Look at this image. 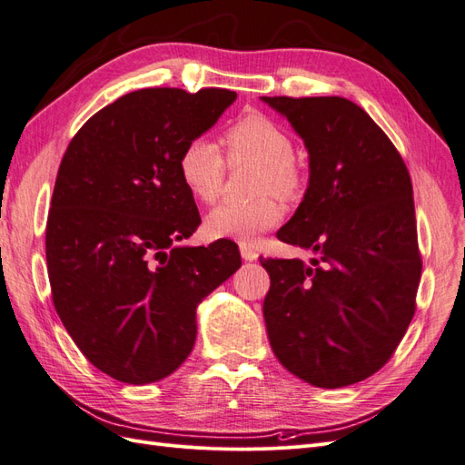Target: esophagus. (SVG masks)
<instances>
[{
    "mask_svg": "<svg viewBox=\"0 0 465 465\" xmlns=\"http://www.w3.org/2000/svg\"><path fill=\"white\" fill-rule=\"evenodd\" d=\"M241 256H242V260H246V262H254V260L258 258L256 250H254V248H250V246H246V244H242V246H241Z\"/></svg>",
    "mask_w": 465,
    "mask_h": 465,
    "instance_id": "esophagus-1",
    "label": "esophagus"
}]
</instances>
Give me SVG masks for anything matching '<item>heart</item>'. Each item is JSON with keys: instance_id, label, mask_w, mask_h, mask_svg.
I'll return each mask as SVG.
<instances>
[{"instance_id": "1", "label": "heart", "mask_w": 465, "mask_h": 465, "mask_svg": "<svg viewBox=\"0 0 465 465\" xmlns=\"http://www.w3.org/2000/svg\"><path fill=\"white\" fill-rule=\"evenodd\" d=\"M223 145L227 162L213 142L205 137L192 139L178 157V174L193 200L213 203L223 192L227 163L256 164L254 192L262 198L248 203L224 202L205 219V232L213 241L252 244L283 217V207L270 193L294 198L304 184L302 168L294 159L289 132L262 112H248L231 124L223 134Z\"/></svg>"}]
</instances>
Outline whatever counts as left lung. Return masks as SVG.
Masks as SVG:
<instances>
[{
  "label": "left lung",
  "mask_w": 465,
  "mask_h": 465,
  "mask_svg": "<svg viewBox=\"0 0 465 465\" xmlns=\"http://www.w3.org/2000/svg\"><path fill=\"white\" fill-rule=\"evenodd\" d=\"M311 154V180L281 242L318 258H260L267 337L316 388L357 384L398 349L415 314L420 252L410 171L390 137L341 96H262Z\"/></svg>",
  "instance_id": "obj_1"
}]
</instances>
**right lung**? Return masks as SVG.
Here are the masks:
<instances>
[{"mask_svg": "<svg viewBox=\"0 0 465 465\" xmlns=\"http://www.w3.org/2000/svg\"><path fill=\"white\" fill-rule=\"evenodd\" d=\"M234 98L134 91L67 145L46 223L52 301L81 353L120 382L173 374L195 343V308L242 263L232 241L176 246L202 223L178 157Z\"/></svg>", "mask_w": 465, "mask_h": 465, "instance_id": "1", "label": "right lung"}]
</instances>
